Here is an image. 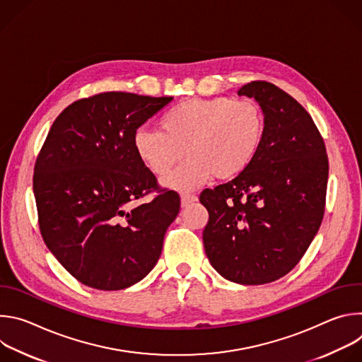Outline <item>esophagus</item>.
<instances>
[{
  "label": "esophagus",
  "instance_id": "1",
  "mask_svg": "<svg viewBox=\"0 0 362 362\" xmlns=\"http://www.w3.org/2000/svg\"><path fill=\"white\" fill-rule=\"evenodd\" d=\"M197 200L196 194H182V208H187L192 203Z\"/></svg>",
  "mask_w": 362,
  "mask_h": 362
}]
</instances>
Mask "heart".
Segmentation results:
<instances>
[{"label": "heart", "instance_id": "1", "mask_svg": "<svg viewBox=\"0 0 362 362\" xmlns=\"http://www.w3.org/2000/svg\"><path fill=\"white\" fill-rule=\"evenodd\" d=\"M159 127L136 130V156L151 175L165 177L185 150L189 159L165 185L190 192L214 176L235 179L253 163L265 137V115L250 98H189L168 109Z\"/></svg>", "mask_w": 362, "mask_h": 362}]
</instances>
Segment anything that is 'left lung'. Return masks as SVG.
Returning <instances> with one entry per match:
<instances>
[{
    "label": "left lung",
    "instance_id": "1",
    "mask_svg": "<svg viewBox=\"0 0 362 362\" xmlns=\"http://www.w3.org/2000/svg\"><path fill=\"white\" fill-rule=\"evenodd\" d=\"M238 94L259 103L265 137L242 175L200 193L209 212L203 245L223 278L264 285L291 272L315 238L329 165L318 127L293 97L261 80Z\"/></svg>",
    "mask_w": 362,
    "mask_h": 362
}]
</instances>
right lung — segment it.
<instances>
[{
  "mask_svg": "<svg viewBox=\"0 0 362 362\" xmlns=\"http://www.w3.org/2000/svg\"><path fill=\"white\" fill-rule=\"evenodd\" d=\"M172 100L124 91L80 98L59 115L38 153L33 189L41 236L90 288H129L159 261L180 196L140 163L133 136ZM150 192V202L134 204Z\"/></svg>",
  "mask_w": 362,
  "mask_h": 362,
  "instance_id": "add662e5",
  "label": "right lung"
}]
</instances>
